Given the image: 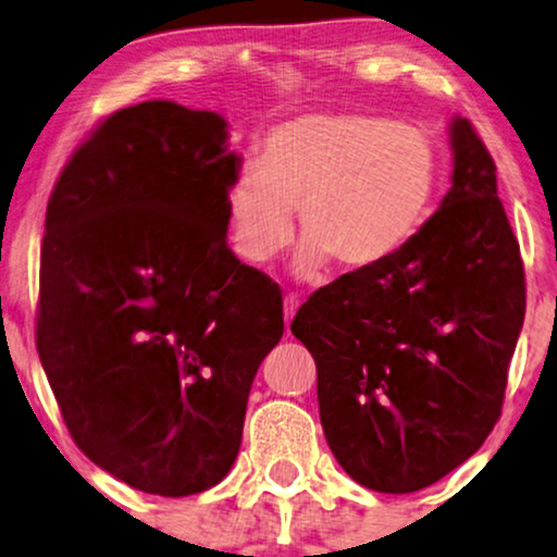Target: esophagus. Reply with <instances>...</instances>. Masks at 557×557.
I'll use <instances>...</instances> for the list:
<instances>
[{
  "instance_id": "obj_1",
  "label": "esophagus",
  "mask_w": 557,
  "mask_h": 557,
  "mask_svg": "<svg viewBox=\"0 0 557 557\" xmlns=\"http://www.w3.org/2000/svg\"><path fill=\"white\" fill-rule=\"evenodd\" d=\"M296 309H299V296L288 292V294L284 296V317H286V324H292Z\"/></svg>"
}]
</instances>
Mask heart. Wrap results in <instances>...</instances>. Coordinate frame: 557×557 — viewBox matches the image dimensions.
Here are the masks:
<instances>
[{
    "label": "heart",
    "instance_id": "obj_1",
    "mask_svg": "<svg viewBox=\"0 0 557 557\" xmlns=\"http://www.w3.org/2000/svg\"><path fill=\"white\" fill-rule=\"evenodd\" d=\"M436 182L438 147L425 128L357 111L304 113L273 126L258 162L235 170L227 233L243 261L263 265L292 243L299 208L301 276L330 261L370 271L418 233Z\"/></svg>",
    "mask_w": 557,
    "mask_h": 557
}]
</instances>
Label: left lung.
<instances>
[{
	"label": "left lung",
	"instance_id": "8db88e82",
	"mask_svg": "<svg viewBox=\"0 0 557 557\" xmlns=\"http://www.w3.org/2000/svg\"><path fill=\"white\" fill-rule=\"evenodd\" d=\"M451 149V189L421 231L377 269L319 288L292 322L317 362L326 444L375 492L431 486L484 444L524 322L497 166L469 119H454Z\"/></svg>",
	"mask_w": 557,
	"mask_h": 557
}]
</instances>
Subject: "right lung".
Listing matches in <instances>:
<instances>
[{"instance_id":"obj_1","label":"right lung","mask_w":557,"mask_h":557,"mask_svg":"<svg viewBox=\"0 0 557 557\" xmlns=\"http://www.w3.org/2000/svg\"><path fill=\"white\" fill-rule=\"evenodd\" d=\"M240 157L223 116L144 101L103 119L52 187L37 352L75 446L147 494L215 486L240 448L281 288L227 248Z\"/></svg>"}]
</instances>
